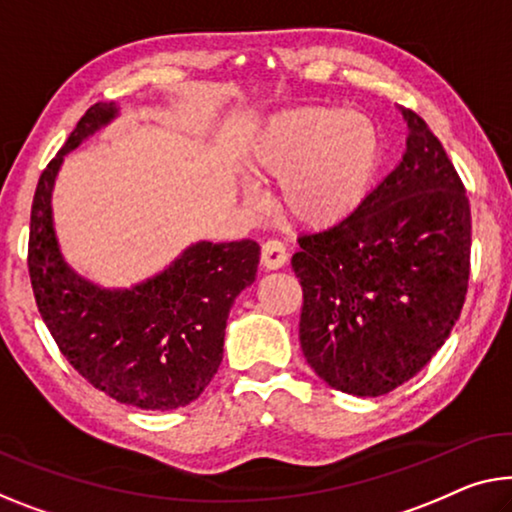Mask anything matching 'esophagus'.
Wrapping results in <instances>:
<instances>
[{
  "label": "esophagus",
  "instance_id": "1",
  "mask_svg": "<svg viewBox=\"0 0 512 512\" xmlns=\"http://www.w3.org/2000/svg\"><path fill=\"white\" fill-rule=\"evenodd\" d=\"M287 264V248L278 239H269L262 243V266L269 271H276Z\"/></svg>",
  "mask_w": 512,
  "mask_h": 512
}]
</instances>
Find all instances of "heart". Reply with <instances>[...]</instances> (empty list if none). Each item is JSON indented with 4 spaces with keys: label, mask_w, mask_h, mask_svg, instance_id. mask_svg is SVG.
<instances>
[{
    "label": "heart",
    "mask_w": 512,
    "mask_h": 512,
    "mask_svg": "<svg viewBox=\"0 0 512 512\" xmlns=\"http://www.w3.org/2000/svg\"><path fill=\"white\" fill-rule=\"evenodd\" d=\"M381 163V137L365 114L299 108L273 117L259 135L253 167L280 179V209L299 225L329 230L354 216Z\"/></svg>",
    "instance_id": "b5f03b06"
}]
</instances>
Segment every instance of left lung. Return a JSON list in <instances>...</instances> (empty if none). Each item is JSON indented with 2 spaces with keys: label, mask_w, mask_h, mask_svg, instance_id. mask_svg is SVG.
I'll return each instance as SVG.
<instances>
[{
  "label": "left lung",
  "mask_w": 512,
  "mask_h": 512,
  "mask_svg": "<svg viewBox=\"0 0 512 512\" xmlns=\"http://www.w3.org/2000/svg\"><path fill=\"white\" fill-rule=\"evenodd\" d=\"M400 165L345 223L299 236L305 361L358 398L418 375L460 317L469 285L471 209L451 158L416 112Z\"/></svg>",
  "instance_id": "1"
}]
</instances>
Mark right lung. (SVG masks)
I'll list each match as a JSON object with an SVG mask.
<instances>
[{
  "label": "right lung",
  "instance_id": "1",
  "mask_svg": "<svg viewBox=\"0 0 512 512\" xmlns=\"http://www.w3.org/2000/svg\"><path fill=\"white\" fill-rule=\"evenodd\" d=\"M117 117L96 103L38 179L27 266L38 312L59 352L91 386L140 409H179L200 398L223 361L227 315L255 282L253 239L200 241L131 289H103L61 257L52 225V188L64 156Z\"/></svg>",
  "mask_w": 512,
  "mask_h": 512
}]
</instances>
